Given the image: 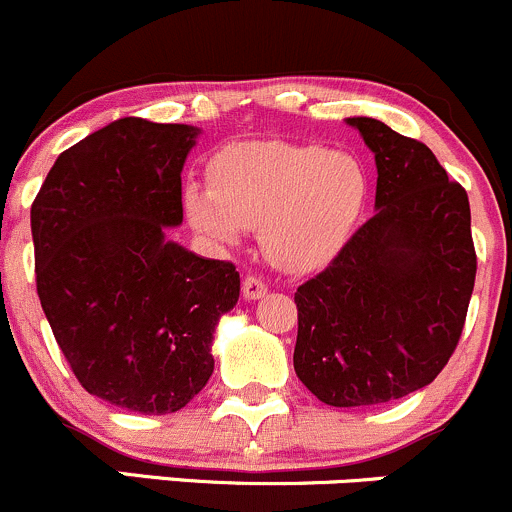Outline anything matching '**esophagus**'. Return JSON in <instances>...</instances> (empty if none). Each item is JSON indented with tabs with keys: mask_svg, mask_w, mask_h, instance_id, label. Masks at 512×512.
<instances>
[{
	"mask_svg": "<svg viewBox=\"0 0 512 512\" xmlns=\"http://www.w3.org/2000/svg\"><path fill=\"white\" fill-rule=\"evenodd\" d=\"M267 294V284L265 279L257 277V274H247L245 282H242V297L255 301V299H262Z\"/></svg>",
	"mask_w": 512,
	"mask_h": 512,
	"instance_id": "34e87169",
	"label": "esophagus"
}]
</instances>
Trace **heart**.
Here are the masks:
<instances>
[{
	"label": "heart",
	"mask_w": 512,
	"mask_h": 512,
	"mask_svg": "<svg viewBox=\"0 0 512 512\" xmlns=\"http://www.w3.org/2000/svg\"><path fill=\"white\" fill-rule=\"evenodd\" d=\"M211 191L188 186L186 215L198 233L233 245L260 228L265 255L287 272L331 265L368 198V174L346 152L306 142H242L215 154Z\"/></svg>",
	"instance_id": "b5f03b06"
}]
</instances>
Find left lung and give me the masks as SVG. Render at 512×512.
Segmentation results:
<instances>
[{"label":"left lung","instance_id":"8db88e82","mask_svg":"<svg viewBox=\"0 0 512 512\" xmlns=\"http://www.w3.org/2000/svg\"><path fill=\"white\" fill-rule=\"evenodd\" d=\"M375 154L378 213L294 294V370L331 407L400 400L459 346L476 282L471 206L427 144L351 117Z\"/></svg>","mask_w":512,"mask_h":512}]
</instances>
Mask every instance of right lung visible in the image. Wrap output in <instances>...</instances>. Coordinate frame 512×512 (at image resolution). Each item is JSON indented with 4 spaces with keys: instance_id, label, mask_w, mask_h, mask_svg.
<instances>
[{
    "instance_id": "right-lung-1",
    "label": "right lung",
    "mask_w": 512,
    "mask_h": 512,
    "mask_svg": "<svg viewBox=\"0 0 512 512\" xmlns=\"http://www.w3.org/2000/svg\"><path fill=\"white\" fill-rule=\"evenodd\" d=\"M196 127L125 117L61 154L31 203L36 292L78 383L169 414L213 375V331L240 297L233 262L166 240L184 220Z\"/></svg>"
}]
</instances>
